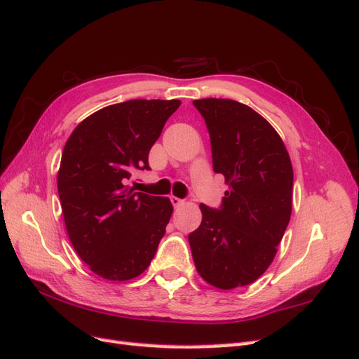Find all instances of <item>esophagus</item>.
<instances>
[{
	"instance_id": "esophagus-1",
	"label": "esophagus",
	"mask_w": 359,
	"mask_h": 359,
	"mask_svg": "<svg viewBox=\"0 0 359 359\" xmlns=\"http://www.w3.org/2000/svg\"><path fill=\"white\" fill-rule=\"evenodd\" d=\"M170 202H172L173 206H180V205L184 203V201L180 199V198H177V196H170Z\"/></svg>"
}]
</instances>
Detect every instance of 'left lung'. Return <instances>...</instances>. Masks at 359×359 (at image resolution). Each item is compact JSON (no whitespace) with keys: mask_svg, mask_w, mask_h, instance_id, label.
Here are the masks:
<instances>
[{"mask_svg":"<svg viewBox=\"0 0 359 359\" xmlns=\"http://www.w3.org/2000/svg\"><path fill=\"white\" fill-rule=\"evenodd\" d=\"M211 139L212 168L229 191L219 210L201 203L189 235L194 265L210 285L253 283L273 262L292 212L293 170L283 140L264 116L229 99L194 100Z\"/></svg>","mask_w":359,"mask_h":359,"instance_id":"1","label":"left lung"}]
</instances>
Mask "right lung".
Listing matches in <instances>:
<instances>
[{
    "label": "right lung",
    "instance_id": "add662e5",
    "mask_svg": "<svg viewBox=\"0 0 359 359\" xmlns=\"http://www.w3.org/2000/svg\"><path fill=\"white\" fill-rule=\"evenodd\" d=\"M180 100H128L94 112L62 149L58 194L76 253L93 273L126 281L140 276L166 232L168 198L133 191L135 170H149V149Z\"/></svg>",
    "mask_w": 359,
    "mask_h": 359
}]
</instances>
